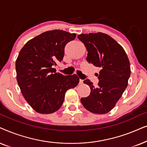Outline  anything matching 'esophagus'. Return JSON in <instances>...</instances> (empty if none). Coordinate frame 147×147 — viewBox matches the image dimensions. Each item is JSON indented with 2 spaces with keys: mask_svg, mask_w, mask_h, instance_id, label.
<instances>
[{
  "mask_svg": "<svg viewBox=\"0 0 147 147\" xmlns=\"http://www.w3.org/2000/svg\"><path fill=\"white\" fill-rule=\"evenodd\" d=\"M79 83H80V84H83V80L80 79V80H79Z\"/></svg>",
  "mask_w": 147,
  "mask_h": 147,
  "instance_id": "1",
  "label": "esophagus"
}]
</instances>
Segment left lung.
Here are the masks:
<instances>
[{"mask_svg":"<svg viewBox=\"0 0 147 147\" xmlns=\"http://www.w3.org/2000/svg\"><path fill=\"white\" fill-rule=\"evenodd\" d=\"M77 38L87 48V61L101 68L97 86L88 79L83 81L91 93L81 99V103L92 113L104 114L114 107L128 86L130 62L122 47L108 35L83 34Z\"/></svg>","mask_w":147,"mask_h":147,"instance_id":"8db88e82","label":"left lung"}]
</instances>
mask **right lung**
Masks as SVG:
<instances>
[{"label": "right lung", "instance_id": "right-lung-1", "mask_svg": "<svg viewBox=\"0 0 147 147\" xmlns=\"http://www.w3.org/2000/svg\"><path fill=\"white\" fill-rule=\"evenodd\" d=\"M75 34L48 31L28 41L19 52L15 67L17 80L23 97L37 112L48 114L58 110L65 93L79 83L77 75L56 72V62H61L64 48Z\"/></svg>", "mask_w": 147, "mask_h": 147}]
</instances>
